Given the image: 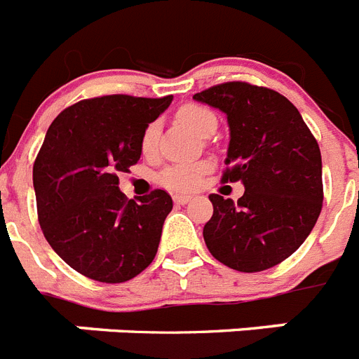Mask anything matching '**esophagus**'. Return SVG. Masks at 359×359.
<instances>
[{
  "label": "esophagus",
  "mask_w": 359,
  "mask_h": 359,
  "mask_svg": "<svg viewBox=\"0 0 359 359\" xmlns=\"http://www.w3.org/2000/svg\"><path fill=\"white\" fill-rule=\"evenodd\" d=\"M174 200V203H177V205H185V203H189V201L192 200V196H189V194H176L172 198Z\"/></svg>",
  "instance_id": "34e87169"
}]
</instances>
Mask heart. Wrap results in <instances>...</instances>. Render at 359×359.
Listing matches in <instances>:
<instances>
[{"instance_id": "heart-1", "label": "heart", "mask_w": 359, "mask_h": 359, "mask_svg": "<svg viewBox=\"0 0 359 359\" xmlns=\"http://www.w3.org/2000/svg\"><path fill=\"white\" fill-rule=\"evenodd\" d=\"M177 119L183 125L191 128L192 133L198 136L207 137L210 133H214L217 127V119L214 112L209 109L200 105H185L177 110ZM159 136V123L152 121L145 127L142 134V150L143 154L150 156L156 150V143H158ZM209 163H192V165H170V167L163 168L161 174L158 176L159 183L174 191H191L200 183L201 176L209 170Z\"/></svg>"}]
</instances>
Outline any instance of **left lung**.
<instances>
[{"instance_id":"obj_1","label":"left lung","mask_w":359,"mask_h":359,"mask_svg":"<svg viewBox=\"0 0 359 359\" xmlns=\"http://www.w3.org/2000/svg\"><path fill=\"white\" fill-rule=\"evenodd\" d=\"M229 123L223 182H241L238 203L210 194L207 249L240 272L274 267L307 240L323 203L321 154L299 110L280 92L231 81L194 94Z\"/></svg>"}]
</instances>
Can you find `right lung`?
Listing matches in <instances>:
<instances>
[{
    "label": "right lung",
    "mask_w": 359,
    "mask_h": 359,
    "mask_svg": "<svg viewBox=\"0 0 359 359\" xmlns=\"http://www.w3.org/2000/svg\"><path fill=\"white\" fill-rule=\"evenodd\" d=\"M170 103L172 96L85 100L45 134L32 170L39 225L54 252L90 280H133L158 252L172 198L158 189L127 200L118 174L140 161L143 130Z\"/></svg>",
    "instance_id": "obj_1"
}]
</instances>
